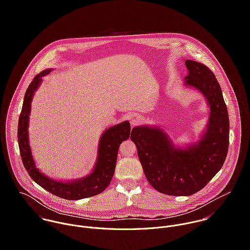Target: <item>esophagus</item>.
<instances>
[{"label":"esophagus","mask_w":250,"mask_h":250,"mask_svg":"<svg viewBox=\"0 0 250 250\" xmlns=\"http://www.w3.org/2000/svg\"><path fill=\"white\" fill-rule=\"evenodd\" d=\"M130 122H131V124L132 125H135V124H137L140 120H141V115H139V114H137V113H133L131 116H130Z\"/></svg>","instance_id":"1"}]
</instances>
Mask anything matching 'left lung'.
Masks as SVG:
<instances>
[{"instance_id": "obj_1", "label": "left lung", "mask_w": 250, "mask_h": 250, "mask_svg": "<svg viewBox=\"0 0 250 250\" xmlns=\"http://www.w3.org/2000/svg\"><path fill=\"white\" fill-rule=\"evenodd\" d=\"M186 83L200 90L210 106L208 128L202 140L188 149L174 148L159 128L135 127L136 144L143 172L150 185L168 195H191L202 189L222 167L229 146V116L220 85L203 63L188 60Z\"/></svg>"}]
</instances>
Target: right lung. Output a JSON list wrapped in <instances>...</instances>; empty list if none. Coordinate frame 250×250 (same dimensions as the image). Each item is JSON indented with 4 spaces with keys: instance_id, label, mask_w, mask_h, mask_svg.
Masks as SVG:
<instances>
[{
    "instance_id": "right-lung-1",
    "label": "right lung",
    "mask_w": 250,
    "mask_h": 250,
    "mask_svg": "<svg viewBox=\"0 0 250 250\" xmlns=\"http://www.w3.org/2000/svg\"><path fill=\"white\" fill-rule=\"evenodd\" d=\"M50 69L37 74L30 83L24 97L23 107L18 121V144L23 165L31 178L36 184L49 192L67 200H78L82 198L97 195L105 190L109 185L116 165L119 145L130 137L131 126L128 121L110 127L100 139L98 159L94 170L84 178L76 180L71 183H62L45 176L36 168L29 145V115L31 102L34 93L40 84L41 77L49 74Z\"/></svg>"
}]
</instances>
